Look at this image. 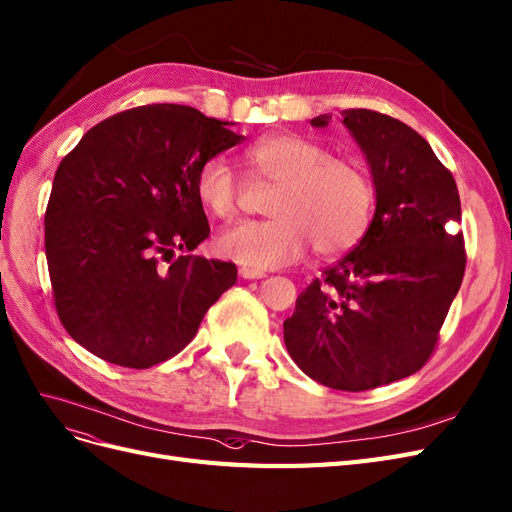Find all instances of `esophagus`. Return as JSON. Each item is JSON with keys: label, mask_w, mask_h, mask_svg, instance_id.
<instances>
[{"label": "esophagus", "mask_w": 512, "mask_h": 512, "mask_svg": "<svg viewBox=\"0 0 512 512\" xmlns=\"http://www.w3.org/2000/svg\"><path fill=\"white\" fill-rule=\"evenodd\" d=\"M239 277H243V279H262L264 277V273L262 271H254V269H239Z\"/></svg>", "instance_id": "obj_1"}]
</instances>
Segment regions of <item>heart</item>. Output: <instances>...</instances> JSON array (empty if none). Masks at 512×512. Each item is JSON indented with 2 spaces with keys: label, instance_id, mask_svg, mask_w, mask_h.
<instances>
[{
  "label": "heart",
  "instance_id": "1",
  "mask_svg": "<svg viewBox=\"0 0 512 512\" xmlns=\"http://www.w3.org/2000/svg\"><path fill=\"white\" fill-rule=\"evenodd\" d=\"M245 158L258 178L277 184L269 203L273 218L228 228L216 239L222 256L264 271L301 260L311 245L317 254L337 256L364 237L375 188L362 165L298 133L262 137ZM195 190L211 216L231 220L237 214L241 186L226 156L207 158Z\"/></svg>",
  "mask_w": 512,
  "mask_h": 512
}]
</instances>
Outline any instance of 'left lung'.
Returning a JSON list of instances; mask_svg holds the SVG:
<instances>
[{
    "label": "left lung",
    "mask_w": 512,
    "mask_h": 512,
    "mask_svg": "<svg viewBox=\"0 0 512 512\" xmlns=\"http://www.w3.org/2000/svg\"><path fill=\"white\" fill-rule=\"evenodd\" d=\"M330 114L311 120L328 127ZM343 125L366 156L375 216L360 243L296 298L284 322L288 354L332 390L364 392L409 377L428 362L466 252L451 171L404 122L345 110Z\"/></svg>",
    "instance_id": "left-lung-1"
}]
</instances>
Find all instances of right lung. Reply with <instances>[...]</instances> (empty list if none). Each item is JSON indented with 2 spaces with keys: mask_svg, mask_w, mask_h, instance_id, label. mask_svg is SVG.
<instances>
[{
  "mask_svg": "<svg viewBox=\"0 0 512 512\" xmlns=\"http://www.w3.org/2000/svg\"><path fill=\"white\" fill-rule=\"evenodd\" d=\"M228 125L188 105H142L99 122L61 161L44 218L50 284L69 337L97 358L165 362L237 281L233 262L171 260L209 237L195 180L243 139Z\"/></svg>",
  "mask_w": 512,
  "mask_h": 512,
  "instance_id": "add662e5",
  "label": "right lung"
}]
</instances>
